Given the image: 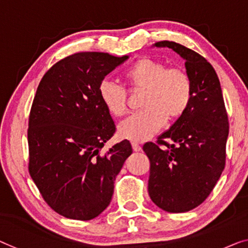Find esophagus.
Segmentation results:
<instances>
[{
  "label": "esophagus",
  "instance_id": "esophagus-1",
  "mask_svg": "<svg viewBox=\"0 0 248 248\" xmlns=\"http://www.w3.org/2000/svg\"><path fill=\"white\" fill-rule=\"evenodd\" d=\"M131 146H132V149H134V151H140L141 150V147H140V145L139 143H137V142H131Z\"/></svg>",
  "mask_w": 248,
  "mask_h": 248
}]
</instances>
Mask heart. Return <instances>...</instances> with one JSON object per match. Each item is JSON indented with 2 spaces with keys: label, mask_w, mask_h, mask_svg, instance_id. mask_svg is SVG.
Wrapping results in <instances>:
<instances>
[{
  "label": "heart",
  "mask_w": 248,
  "mask_h": 248,
  "mask_svg": "<svg viewBox=\"0 0 248 248\" xmlns=\"http://www.w3.org/2000/svg\"><path fill=\"white\" fill-rule=\"evenodd\" d=\"M124 79L134 90H145L141 99L142 111L120 124L118 134L123 139L141 142L150 139L164 127L166 120L182 118L193 99L190 77L182 68H168L159 60L141 58L124 71ZM99 97L114 117L127 113V93L119 84L102 80Z\"/></svg>",
  "instance_id": "1"
}]
</instances>
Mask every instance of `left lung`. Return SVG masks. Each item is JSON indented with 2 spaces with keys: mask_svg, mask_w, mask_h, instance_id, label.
<instances>
[{
  "mask_svg": "<svg viewBox=\"0 0 248 248\" xmlns=\"http://www.w3.org/2000/svg\"><path fill=\"white\" fill-rule=\"evenodd\" d=\"M185 60L193 83V99L187 111L157 143L147 142L143 151L150 160L148 193L155 204L168 213H185L202 204L225 168L228 118L219 79L204 57L182 44L160 41Z\"/></svg>",
  "mask_w": 248,
  "mask_h": 248,
  "instance_id": "1",
  "label": "left lung"
}]
</instances>
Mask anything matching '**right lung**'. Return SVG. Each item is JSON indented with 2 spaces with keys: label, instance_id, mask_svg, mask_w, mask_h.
Returning <instances> with one entry per match:
<instances>
[{
  "label": "right lung",
  "instance_id": "1",
  "mask_svg": "<svg viewBox=\"0 0 248 248\" xmlns=\"http://www.w3.org/2000/svg\"><path fill=\"white\" fill-rule=\"evenodd\" d=\"M128 58L69 55L43 76L36 90L29 118V171L46 204L66 218L100 215L132 154L128 140L100 154L116 125L99 97V84Z\"/></svg>",
  "mask_w": 248,
  "mask_h": 248
}]
</instances>
